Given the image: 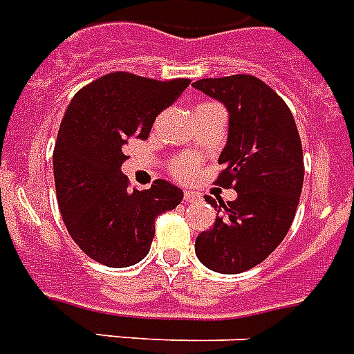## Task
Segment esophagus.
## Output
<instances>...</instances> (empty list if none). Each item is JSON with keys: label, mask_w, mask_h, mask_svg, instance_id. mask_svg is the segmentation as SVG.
Wrapping results in <instances>:
<instances>
[{"label": "esophagus", "mask_w": 354, "mask_h": 354, "mask_svg": "<svg viewBox=\"0 0 354 354\" xmlns=\"http://www.w3.org/2000/svg\"><path fill=\"white\" fill-rule=\"evenodd\" d=\"M202 196H200V193H196V191H185L183 193V200L185 202H194V200H200Z\"/></svg>", "instance_id": "34e87169"}]
</instances>
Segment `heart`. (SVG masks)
<instances>
[{
  "label": "heart",
  "mask_w": 354,
  "mask_h": 354,
  "mask_svg": "<svg viewBox=\"0 0 354 354\" xmlns=\"http://www.w3.org/2000/svg\"><path fill=\"white\" fill-rule=\"evenodd\" d=\"M198 171V160L193 156H183L171 163L172 176L178 180H191Z\"/></svg>",
  "instance_id": "heart-1"
}]
</instances>
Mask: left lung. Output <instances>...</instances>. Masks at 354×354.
Here are the masks:
<instances>
[{"label": "left lung", "mask_w": 354, "mask_h": 354, "mask_svg": "<svg viewBox=\"0 0 354 354\" xmlns=\"http://www.w3.org/2000/svg\"><path fill=\"white\" fill-rule=\"evenodd\" d=\"M193 88L227 108L215 183L236 191L227 204L205 196L218 216L196 236L194 252L213 272L241 274L263 263L290 230L305 176L301 139L286 102L253 75L200 79Z\"/></svg>", "instance_id": "1"}]
</instances>
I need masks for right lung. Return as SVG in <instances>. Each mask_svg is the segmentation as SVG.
I'll use <instances>...</instances> for the list:
<instances>
[{
	"label": "right lung",
	"mask_w": 354,
	"mask_h": 354,
	"mask_svg": "<svg viewBox=\"0 0 354 354\" xmlns=\"http://www.w3.org/2000/svg\"><path fill=\"white\" fill-rule=\"evenodd\" d=\"M189 79L154 80L115 71L71 99L53 150L58 207L77 246L93 261L124 268L149 253L158 215L174 209L182 189L156 180L130 189L121 165L132 138L147 139L161 110L182 95Z\"/></svg>",
	"instance_id": "1"
}]
</instances>
